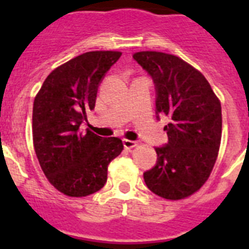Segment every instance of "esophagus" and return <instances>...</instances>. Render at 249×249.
Here are the masks:
<instances>
[{
    "instance_id": "obj_1",
    "label": "esophagus",
    "mask_w": 249,
    "mask_h": 249,
    "mask_svg": "<svg viewBox=\"0 0 249 249\" xmlns=\"http://www.w3.org/2000/svg\"><path fill=\"white\" fill-rule=\"evenodd\" d=\"M123 146L126 147L127 149L135 148V147H137V142H136V141H131V140H123Z\"/></svg>"
}]
</instances>
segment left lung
Listing matches in <instances>:
<instances>
[{"label":"left lung","mask_w":249,"mask_h":249,"mask_svg":"<svg viewBox=\"0 0 249 249\" xmlns=\"http://www.w3.org/2000/svg\"><path fill=\"white\" fill-rule=\"evenodd\" d=\"M133 58L155 81L157 113L169 117L168 143L156 148L157 164L144 182L162 198L184 199L201 190L218 157L221 101L206 77L175 54L141 51Z\"/></svg>","instance_id":"1"}]
</instances>
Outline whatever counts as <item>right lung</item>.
Wrapping results in <instances>:
<instances>
[{
	"mask_svg": "<svg viewBox=\"0 0 249 249\" xmlns=\"http://www.w3.org/2000/svg\"><path fill=\"white\" fill-rule=\"evenodd\" d=\"M122 52L91 51L54 68L36 94L32 137L48 182L68 197H86L107 182V168L121 155V138H103L81 124L93 109L100 82Z\"/></svg>",
	"mask_w": 249,
	"mask_h": 249,
	"instance_id": "right-lung-1",
	"label": "right lung"
}]
</instances>
